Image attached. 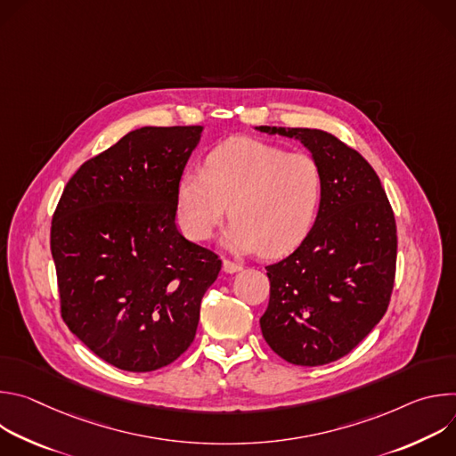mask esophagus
Masks as SVG:
<instances>
[{"label": "esophagus", "instance_id": "1", "mask_svg": "<svg viewBox=\"0 0 456 456\" xmlns=\"http://www.w3.org/2000/svg\"><path fill=\"white\" fill-rule=\"evenodd\" d=\"M243 267L236 262H231V259H224V273L225 274H234V273H240Z\"/></svg>", "mask_w": 456, "mask_h": 456}]
</instances>
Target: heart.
Returning <instances> with one entry per match:
<instances>
[{"mask_svg":"<svg viewBox=\"0 0 456 456\" xmlns=\"http://www.w3.org/2000/svg\"><path fill=\"white\" fill-rule=\"evenodd\" d=\"M319 197L321 171L308 153L236 137L208 155L204 173H183L178 218L187 238L204 241L231 213L227 248L281 256L306 236Z\"/></svg>","mask_w":456,"mask_h":456,"instance_id":"1","label":"heart"}]
</instances>
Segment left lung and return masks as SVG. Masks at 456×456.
Masks as SVG:
<instances>
[{"instance_id": "obj_1", "label": "left lung", "mask_w": 456, "mask_h": 456, "mask_svg": "<svg viewBox=\"0 0 456 456\" xmlns=\"http://www.w3.org/2000/svg\"><path fill=\"white\" fill-rule=\"evenodd\" d=\"M257 129L299 141L321 171L312 229L290 256L267 267L271 299L259 327L287 362L329 364L350 354L387 310L397 264L394 209L373 167L332 134Z\"/></svg>"}]
</instances>
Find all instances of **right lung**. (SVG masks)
I'll return each mask as SVG.
<instances>
[{
	"instance_id": "add662e5",
	"label": "right lung",
	"mask_w": 456,
	"mask_h": 456,
	"mask_svg": "<svg viewBox=\"0 0 456 456\" xmlns=\"http://www.w3.org/2000/svg\"><path fill=\"white\" fill-rule=\"evenodd\" d=\"M202 126H144L86 160L50 229L61 315L97 357L126 370L171 364L192 343L222 259L175 224Z\"/></svg>"
}]
</instances>
